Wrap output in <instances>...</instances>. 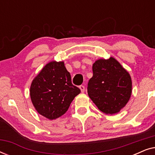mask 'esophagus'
Wrapping results in <instances>:
<instances>
[{"instance_id":"obj_1","label":"esophagus","mask_w":155,"mask_h":155,"mask_svg":"<svg viewBox=\"0 0 155 155\" xmlns=\"http://www.w3.org/2000/svg\"><path fill=\"white\" fill-rule=\"evenodd\" d=\"M79 88L80 89V90H81V92L83 93L84 92V90H85V88H84V86L83 85H80L79 87Z\"/></svg>"}]
</instances>
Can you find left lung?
Segmentation results:
<instances>
[{
    "mask_svg": "<svg viewBox=\"0 0 155 155\" xmlns=\"http://www.w3.org/2000/svg\"><path fill=\"white\" fill-rule=\"evenodd\" d=\"M92 71L87 84L90 98L103 113L112 115L119 112L132 93L130 74L113 57L95 61Z\"/></svg>",
    "mask_w": 155,
    "mask_h": 155,
    "instance_id": "1",
    "label": "left lung"
}]
</instances>
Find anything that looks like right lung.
I'll return each instance as SVG.
<instances>
[{"label":"right lung","instance_id":"1","mask_svg":"<svg viewBox=\"0 0 155 155\" xmlns=\"http://www.w3.org/2000/svg\"><path fill=\"white\" fill-rule=\"evenodd\" d=\"M30 97L35 109L49 120L63 115L80 90L73 85L63 61H51L32 80Z\"/></svg>","mask_w":155,"mask_h":155}]
</instances>
